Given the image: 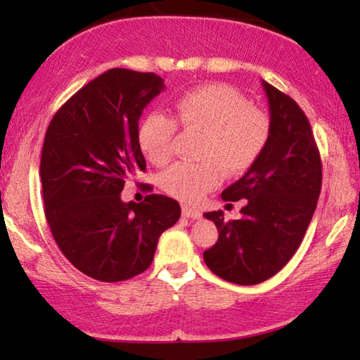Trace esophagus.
Segmentation results:
<instances>
[{"label": "esophagus", "mask_w": 360, "mask_h": 360, "mask_svg": "<svg viewBox=\"0 0 360 360\" xmlns=\"http://www.w3.org/2000/svg\"><path fill=\"white\" fill-rule=\"evenodd\" d=\"M181 214L188 219H200L201 211L198 208H191V206H181Z\"/></svg>", "instance_id": "34e87169"}]
</instances>
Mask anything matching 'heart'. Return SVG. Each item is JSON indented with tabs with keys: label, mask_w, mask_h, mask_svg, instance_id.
Wrapping results in <instances>:
<instances>
[{
	"label": "heart",
	"mask_w": 360,
	"mask_h": 360,
	"mask_svg": "<svg viewBox=\"0 0 360 360\" xmlns=\"http://www.w3.org/2000/svg\"><path fill=\"white\" fill-rule=\"evenodd\" d=\"M179 124L201 132L200 162H176L160 175V186L174 198L198 203L226 175L248 172L264 154L272 134V122L262 110L233 86L210 83L186 91L175 103ZM175 121L165 112H149L137 131L139 147L155 165L170 159Z\"/></svg>",
	"instance_id": "heart-1"
}]
</instances>
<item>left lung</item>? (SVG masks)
<instances>
[{
  "label": "left lung",
  "instance_id": "obj_1",
  "mask_svg": "<svg viewBox=\"0 0 360 360\" xmlns=\"http://www.w3.org/2000/svg\"><path fill=\"white\" fill-rule=\"evenodd\" d=\"M272 134L260 159L221 198L245 200L239 219L205 213L218 240L205 250L208 269L226 282L255 285L280 272L302 244L321 191V159L311 126L295 100L267 82Z\"/></svg>",
  "mask_w": 360,
  "mask_h": 360
}]
</instances>
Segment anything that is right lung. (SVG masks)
Returning <instances> with one entry per match:
<instances>
[{
  "mask_svg": "<svg viewBox=\"0 0 360 360\" xmlns=\"http://www.w3.org/2000/svg\"><path fill=\"white\" fill-rule=\"evenodd\" d=\"M164 88L155 73L111 68L78 90L47 127L41 180L49 228L73 267L100 282L149 269L160 234L180 218L169 196L121 200L126 180L146 170L139 117Z\"/></svg>",
  "mask_w": 360,
  "mask_h": 360,
  "instance_id": "right-lung-1",
  "label": "right lung"
}]
</instances>
